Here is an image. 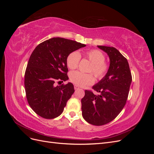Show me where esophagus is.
Here are the masks:
<instances>
[{
    "mask_svg": "<svg viewBox=\"0 0 154 154\" xmlns=\"http://www.w3.org/2000/svg\"><path fill=\"white\" fill-rule=\"evenodd\" d=\"M78 88H80V87H79L77 86V85H74V89L77 90V89H78Z\"/></svg>",
    "mask_w": 154,
    "mask_h": 154,
    "instance_id": "34e87169",
    "label": "esophagus"
}]
</instances>
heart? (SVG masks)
Here are the masks:
<instances>
[{
    "label": "heart",
    "instance_id": "heart-1",
    "mask_svg": "<svg viewBox=\"0 0 154 154\" xmlns=\"http://www.w3.org/2000/svg\"><path fill=\"white\" fill-rule=\"evenodd\" d=\"M84 58L91 62L88 72L94 74L97 80L103 79L109 72V65L106 62L105 56L101 51L91 49L85 51L83 54ZM81 57L77 51H73L67 57V66L70 69H75L78 67ZM70 80L77 86L85 87L93 84L94 77L91 73L85 74L80 71H73L70 74Z\"/></svg>",
    "mask_w": 154,
    "mask_h": 154
}]
</instances>
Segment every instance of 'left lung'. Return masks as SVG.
Masks as SVG:
<instances>
[{
    "label": "left lung",
    "instance_id": "1",
    "mask_svg": "<svg viewBox=\"0 0 154 154\" xmlns=\"http://www.w3.org/2000/svg\"><path fill=\"white\" fill-rule=\"evenodd\" d=\"M109 55L110 66L106 76L92 87L98 95L85 90L82 99V116L93 125L101 126L114 120L127 102L132 74L127 58L113 47L98 45Z\"/></svg>",
    "mask_w": 154,
    "mask_h": 154
}]
</instances>
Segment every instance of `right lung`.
<instances>
[{
	"instance_id": "1",
	"label": "right lung",
	"mask_w": 154,
	"mask_h": 154,
	"mask_svg": "<svg viewBox=\"0 0 154 154\" xmlns=\"http://www.w3.org/2000/svg\"><path fill=\"white\" fill-rule=\"evenodd\" d=\"M86 46L63 38H52L36 46L30 56L25 72L24 86L27 102L35 112L45 119L62 113L74 92L73 84L55 86L66 81V60L73 51Z\"/></svg>"
}]
</instances>
